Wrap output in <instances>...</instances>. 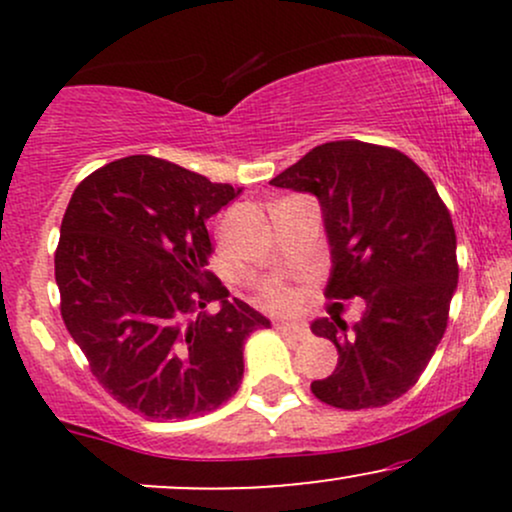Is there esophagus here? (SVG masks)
Segmentation results:
<instances>
[{"mask_svg": "<svg viewBox=\"0 0 512 512\" xmlns=\"http://www.w3.org/2000/svg\"><path fill=\"white\" fill-rule=\"evenodd\" d=\"M276 327H279L284 334H291V337H296V339H305L310 334L308 325H305V322H298V320H281Z\"/></svg>", "mask_w": 512, "mask_h": 512, "instance_id": "1", "label": "esophagus"}]
</instances>
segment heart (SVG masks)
Listing matches in <instances>:
<instances>
[{"instance_id": "1", "label": "heart", "mask_w": 512, "mask_h": 512, "mask_svg": "<svg viewBox=\"0 0 512 512\" xmlns=\"http://www.w3.org/2000/svg\"><path fill=\"white\" fill-rule=\"evenodd\" d=\"M262 301L267 305H274V308H284V305L291 303V293L284 286H267L262 291Z\"/></svg>"}]
</instances>
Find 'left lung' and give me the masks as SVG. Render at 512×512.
<instances>
[{
    "mask_svg": "<svg viewBox=\"0 0 512 512\" xmlns=\"http://www.w3.org/2000/svg\"><path fill=\"white\" fill-rule=\"evenodd\" d=\"M317 197L332 248L327 298H363L354 327L342 303L310 325L337 346V368L310 385L337 409L385 407L416 385L448 327L457 238L431 178L390 146L327 142L269 180Z\"/></svg>",
    "mask_w": 512,
    "mask_h": 512,
    "instance_id": "8db88e82",
    "label": "left lung"
}]
</instances>
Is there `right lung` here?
Instances as JSON below:
<instances>
[{"label":"right lung","instance_id":"add662e5","mask_svg":"<svg viewBox=\"0 0 512 512\" xmlns=\"http://www.w3.org/2000/svg\"><path fill=\"white\" fill-rule=\"evenodd\" d=\"M238 195L161 158L127 156L81 180L64 211L62 320L98 383L146 419L221 407L243 380L245 339L269 327L204 269L207 219Z\"/></svg>","mask_w":512,"mask_h":512}]
</instances>
